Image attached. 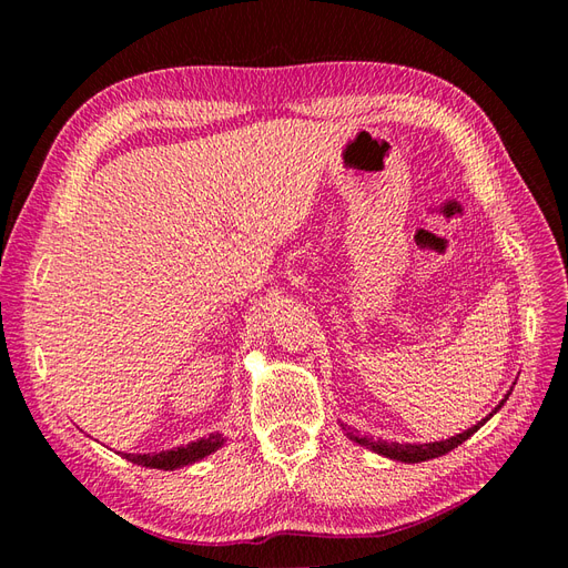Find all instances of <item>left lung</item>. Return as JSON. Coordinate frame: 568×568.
<instances>
[{
  "label": "left lung",
  "mask_w": 568,
  "mask_h": 568,
  "mask_svg": "<svg viewBox=\"0 0 568 568\" xmlns=\"http://www.w3.org/2000/svg\"><path fill=\"white\" fill-rule=\"evenodd\" d=\"M509 393H511V390H509ZM509 393L505 395V398L500 400V405H497L486 419H480L478 424H474L471 428H467V432H462V434H457V436H453V438H445V440H434V443H386V440L359 438V436H355L353 432H346V428H343V432H346V436H348L351 440H355V443H359V445H367L369 450L379 453V455H384V457H388V459L405 462V464H417V462H426V459H434V457H440V455H445V453H450V450L457 448V445H462L464 440H467L469 436H474V434L478 432V428L484 426V424L495 415V412L507 403Z\"/></svg>",
  "instance_id": "1"
}]
</instances>
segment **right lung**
<instances>
[{
  "label": "right lung",
  "mask_w": 568,
  "mask_h": 568,
  "mask_svg": "<svg viewBox=\"0 0 568 568\" xmlns=\"http://www.w3.org/2000/svg\"><path fill=\"white\" fill-rule=\"evenodd\" d=\"M222 445H225V438H222V434H211L209 438H201V440H194L189 445H180V448H173V450H163V453H153V455L123 453V457L132 464H140V467L168 471V469L186 467V464H194V462L203 459L205 455H211L217 448H222Z\"/></svg>",
  "instance_id": "right-lung-1"
}]
</instances>
